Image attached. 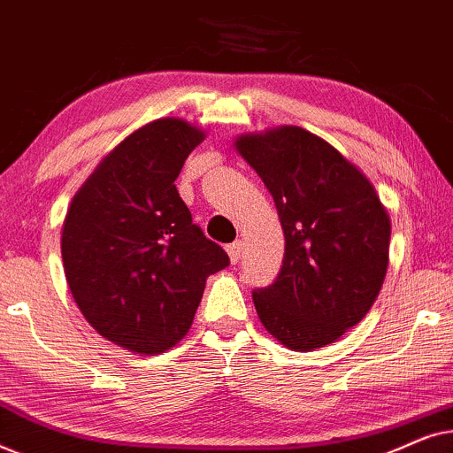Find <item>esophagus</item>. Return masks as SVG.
I'll list each match as a JSON object with an SVG mask.
<instances>
[{"label": "esophagus", "instance_id": "obj_1", "mask_svg": "<svg viewBox=\"0 0 453 453\" xmlns=\"http://www.w3.org/2000/svg\"><path fill=\"white\" fill-rule=\"evenodd\" d=\"M226 253H228V259H231V264L234 265L241 259V253H243V243H241V241H234V243L226 245Z\"/></svg>", "mask_w": 453, "mask_h": 453}]
</instances>
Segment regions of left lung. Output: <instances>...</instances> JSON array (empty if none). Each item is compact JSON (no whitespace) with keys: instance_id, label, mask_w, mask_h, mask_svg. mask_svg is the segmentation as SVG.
<instances>
[{"instance_id":"left-lung-1","label":"left lung","mask_w":453,"mask_h":453,"mask_svg":"<svg viewBox=\"0 0 453 453\" xmlns=\"http://www.w3.org/2000/svg\"><path fill=\"white\" fill-rule=\"evenodd\" d=\"M274 197L284 231L280 274L253 290L265 330L311 352L357 326L380 295L392 222L367 175L330 142L299 126L234 140Z\"/></svg>"}]
</instances>
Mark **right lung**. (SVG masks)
Segmentation results:
<instances>
[{
  "mask_svg": "<svg viewBox=\"0 0 453 453\" xmlns=\"http://www.w3.org/2000/svg\"><path fill=\"white\" fill-rule=\"evenodd\" d=\"M203 138L179 117L135 129L80 185L61 226L78 309L103 338L135 355L173 349L194 324L208 276L228 265L175 188Z\"/></svg>",
  "mask_w": 453,
  "mask_h": 453,
  "instance_id": "1",
  "label": "right lung"
}]
</instances>
